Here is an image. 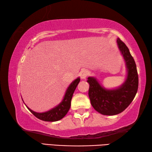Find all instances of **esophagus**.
Masks as SVG:
<instances>
[{
    "instance_id": "1",
    "label": "esophagus",
    "mask_w": 152,
    "mask_h": 152,
    "mask_svg": "<svg viewBox=\"0 0 152 152\" xmlns=\"http://www.w3.org/2000/svg\"><path fill=\"white\" fill-rule=\"evenodd\" d=\"M87 76H88V71L86 70H82L80 72V76L81 79H86Z\"/></svg>"
}]
</instances>
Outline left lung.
<instances>
[{
	"mask_svg": "<svg viewBox=\"0 0 152 152\" xmlns=\"http://www.w3.org/2000/svg\"><path fill=\"white\" fill-rule=\"evenodd\" d=\"M117 43L127 68V75L124 83L117 88L106 89L94 77H88L87 80L92 106L104 115H115L123 112L133 101L138 89V74L134 59L119 38Z\"/></svg>",
	"mask_w": 152,
	"mask_h": 152,
	"instance_id": "left-lung-1",
	"label": "left lung"
}]
</instances>
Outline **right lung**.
Returning <instances> with one entry per match:
<instances>
[{"label": "right lung", "mask_w": 152, "mask_h": 152, "mask_svg": "<svg viewBox=\"0 0 152 152\" xmlns=\"http://www.w3.org/2000/svg\"><path fill=\"white\" fill-rule=\"evenodd\" d=\"M80 80V78L79 77L76 80H74L67 88L64 99L57 106H56L54 108H53V109L48 110V111L43 113H37L30 109L26 104L25 105H26L27 109L30 110V112L39 119L44 121H57L60 120L65 117V115L70 109L72 98L74 91H75L77 86H78Z\"/></svg>", "instance_id": "1"}]
</instances>
